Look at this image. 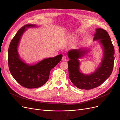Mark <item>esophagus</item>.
<instances>
[{
  "mask_svg": "<svg viewBox=\"0 0 120 120\" xmlns=\"http://www.w3.org/2000/svg\"><path fill=\"white\" fill-rule=\"evenodd\" d=\"M66 59H67V57H66V56H63L62 57V61H66Z\"/></svg>",
  "mask_w": 120,
  "mask_h": 120,
  "instance_id": "1",
  "label": "esophagus"
}]
</instances>
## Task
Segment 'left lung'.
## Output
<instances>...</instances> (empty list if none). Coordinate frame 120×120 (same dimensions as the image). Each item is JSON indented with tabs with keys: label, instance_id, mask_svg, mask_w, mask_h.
Wrapping results in <instances>:
<instances>
[{
	"label": "left lung",
	"instance_id": "obj_1",
	"mask_svg": "<svg viewBox=\"0 0 120 120\" xmlns=\"http://www.w3.org/2000/svg\"><path fill=\"white\" fill-rule=\"evenodd\" d=\"M94 41H98L103 49L101 62L94 73L86 75L79 70V59L86 55L89 49H75L68 52L70 79L75 86L81 90H91L99 86L110 77L113 71L115 51L109 34L102 29L97 28Z\"/></svg>",
	"mask_w": 120,
	"mask_h": 120
}]
</instances>
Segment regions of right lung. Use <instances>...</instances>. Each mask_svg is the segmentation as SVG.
<instances>
[{"instance_id": "add662e5", "label": "right lung", "mask_w": 120, "mask_h": 120, "mask_svg": "<svg viewBox=\"0 0 120 120\" xmlns=\"http://www.w3.org/2000/svg\"><path fill=\"white\" fill-rule=\"evenodd\" d=\"M37 26L34 24H27L22 27L15 34L8 48V62L13 77L20 85L27 88L41 87L48 81L51 70L58 64L62 58L60 54L47 58L34 65L26 63L20 57L18 47L21 38L26 28Z\"/></svg>"}]
</instances>
